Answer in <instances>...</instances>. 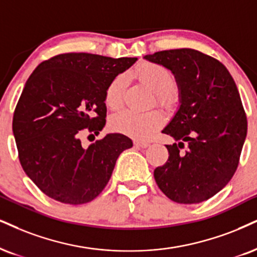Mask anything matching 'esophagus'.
Returning <instances> with one entry per match:
<instances>
[{"mask_svg": "<svg viewBox=\"0 0 257 257\" xmlns=\"http://www.w3.org/2000/svg\"><path fill=\"white\" fill-rule=\"evenodd\" d=\"M135 147H137V148H148L149 144L148 142H143V141H135Z\"/></svg>", "mask_w": 257, "mask_h": 257, "instance_id": "1", "label": "esophagus"}]
</instances>
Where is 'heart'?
<instances>
[{
	"label": "heart",
	"mask_w": 257,
	"mask_h": 257,
	"mask_svg": "<svg viewBox=\"0 0 257 257\" xmlns=\"http://www.w3.org/2000/svg\"><path fill=\"white\" fill-rule=\"evenodd\" d=\"M134 74L142 83L148 85L154 91L157 103L166 107H170L175 103L176 95L172 89L174 76L166 66L156 63L144 62L136 66ZM125 88L126 77L123 75H118L108 84L104 94V102L110 109L121 107ZM163 123L164 115L157 109L147 113L122 109L113 114L110 118V125L115 131L136 139L150 138L158 128L162 127Z\"/></svg>",
	"instance_id": "obj_1"
}]
</instances>
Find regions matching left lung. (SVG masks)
Segmentation results:
<instances>
[{
  "label": "left lung",
  "instance_id": "obj_1",
  "mask_svg": "<svg viewBox=\"0 0 257 257\" xmlns=\"http://www.w3.org/2000/svg\"><path fill=\"white\" fill-rule=\"evenodd\" d=\"M144 58L172 70L181 103L162 131L180 143L166 145L169 157L155 169V180L170 200L199 204L221 191L238 167L248 128L238 89L224 64L196 50H166Z\"/></svg>",
  "mask_w": 257,
  "mask_h": 257
}]
</instances>
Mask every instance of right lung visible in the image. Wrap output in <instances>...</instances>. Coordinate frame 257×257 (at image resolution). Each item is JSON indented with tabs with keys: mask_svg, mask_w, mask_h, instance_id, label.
I'll return each instance as SVG.
<instances>
[{
	"mask_svg": "<svg viewBox=\"0 0 257 257\" xmlns=\"http://www.w3.org/2000/svg\"><path fill=\"white\" fill-rule=\"evenodd\" d=\"M136 61L62 53L32 72L15 107L13 134L22 169L44 194L81 205L103 191L119 155L132 148V141L109 134L83 148L80 138L103 128L107 87Z\"/></svg>",
	"mask_w": 257,
	"mask_h": 257,
	"instance_id": "obj_1",
	"label": "right lung"
}]
</instances>
